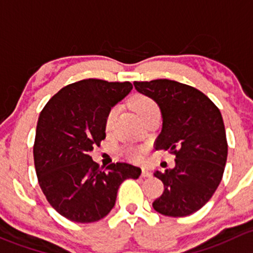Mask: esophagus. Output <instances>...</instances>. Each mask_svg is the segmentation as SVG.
Returning a JSON list of instances; mask_svg holds the SVG:
<instances>
[{
    "mask_svg": "<svg viewBox=\"0 0 253 253\" xmlns=\"http://www.w3.org/2000/svg\"><path fill=\"white\" fill-rule=\"evenodd\" d=\"M141 176H144V178H150V176H152V173H151L150 170H147V169L142 168V170H141Z\"/></svg>",
    "mask_w": 253,
    "mask_h": 253,
    "instance_id": "obj_1",
    "label": "esophagus"
}]
</instances>
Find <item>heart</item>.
<instances>
[{"label": "heart", "mask_w": 253, "mask_h": 253, "mask_svg": "<svg viewBox=\"0 0 253 253\" xmlns=\"http://www.w3.org/2000/svg\"><path fill=\"white\" fill-rule=\"evenodd\" d=\"M130 106H131V108L136 112L137 116H139L142 121H144L145 118H147L150 114L160 111L157 103H156L152 98L148 97V96L146 95H141V93L134 95L131 98H130ZM118 113H119L118 107H113L108 111L107 116H106V119H105V129L107 132L112 131V129H113L114 123H116L117 121V117H118ZM124 153H126L127 158L134 161L140 160V157H141L140 151L132 147L126 148V150H124Z\"/></svg>", "instance_id": "b5f03b06"}]
</instances>
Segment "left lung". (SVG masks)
<instances>
[{
  "label": "left lung",
  "mask_w": 253,
  "mask_h": 253,
  "mask_svg": "<svg viewBox=\"0 0 253 253\" xmlns=\"http://www.w3.org/2000/svg\"><path fill=\"white\" fill-rule=\"evenodd\" d=\"M134 86L162 113L156 150L175 155L173 169L153 173L165 185L153 208L169 217L192 214L210 201L225 168L228 144L220 111L200 90L174 80L135 82Z\"/></svg>",
  "instance_id": "left-lung-1"
}]
</instances>
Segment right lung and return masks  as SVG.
Listing matches in <instances>:
<instances>
[{"label":"right lung","instance_id":"add662e5","mask_svg":"<svg viewBox=\"0 0 253 253\" xmlns=\"http://www.w3.org/2000/svg\"><path fill=\"white\" fill-rule=\"evenodd\" d=\"M131 88L129 82L80 80L59 90L41 111L34 142L36 175L49 205L72 222L102 219L121 184L141 174L139 167L121 162L103 170L90 156L106 137L108 111Z\"/></svg>","mask_w":253,"mask_h":253}]
</instances>
